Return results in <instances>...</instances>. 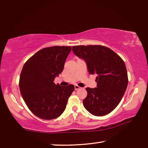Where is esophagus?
Returning a JSON list of instances; mask_svg holds the SVG:
<instances>
[{
	"mask_svg": "<svg viewBox=\"0 0 148 148\" xmlns=\"http://www.w3.org/2000/svg\"><path fill=\"white\" fill-rule=\"evenodd\" d=\"M81 87H79L78 86H74V89L75 90H77V89H79Z\"/></svg>",
	"mask_w": 148,
	"mask_h": 148,
	"instance_id": "34e87169",
	"label": "esophagus"
}]
</instances>
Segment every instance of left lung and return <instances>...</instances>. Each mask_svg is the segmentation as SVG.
Instances as JSON below:
<instances>
[{
  "label": "left lung",
  "instance_id": "8db88e82",
  "mask_svg": "<svg viewBox=\"0 0 148 148\" xmlns=\"http://www.w3.org/2000/svg\"><path fill=\"white\" fill-rule=\"evenodd\" d=\"M72 51L86 62L90 74L97 75V87L86 88L85 108L93 116L108 114L121 101L128 85L124 61L111 49L99 45L75 46Z\"/></svg>",
  "mask_w": 148,
  "mask_h": 148
}]
</instances>
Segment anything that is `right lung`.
<instances>
[{"instance_id":"obj_1","label":"right lung","mask_w":148,"mask_h":148,"mask_svg":"<svg viewBox=\"0 0 148 148\" xmlns=\"http://www.w3.org/2000/svg\"><path fill=\"white\" fill-rule=\"evenodd\" d=\"M71 46L46 47L36 52L23 65L19 89L27 107L35 116L50 120L63 113L74 90L73 85L61 86L53 82L63 71Z\"/></svg>"}]
</instances>
